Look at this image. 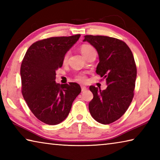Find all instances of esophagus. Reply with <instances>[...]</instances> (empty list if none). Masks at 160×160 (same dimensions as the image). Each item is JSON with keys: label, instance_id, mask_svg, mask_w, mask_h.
<instances>
[{"label": "esophagus", "instance_id": "1", "mask_svg": "<svg viewBox=\"0 0 160 160\" xmlns=\"http://www.w3.org/2000/svg\"><path fill=\"white\" fill-rule=\"evenodd\" d=\"M81 90H82V92L85 91V90H87V88L85 86L82 85V86H81Z\"/></svg>", "mask_w": 160, "mask_h": 160}]
</instances>
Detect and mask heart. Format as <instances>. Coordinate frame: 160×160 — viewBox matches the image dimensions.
<instances>
[{"mask_svg":"<svg viewBox=\"0 0 160 160\" xmlns=\"http://www.w3.org/2000/svg\"><path fill=\"white\" fill-rule=\"evenodd\" d=\"M80 51H81V53H82L83 55L87 58L90 53L94 52V51H95V49H94L92 46H91L90 44H82L80 46ZM68 57H69V53L66 52V53H65V55L63 56V63H67L68 60ZM75 80L78 81V82H84L86 81V76L83 74L77 75L76 76H75Z\"/></svg>","mask_w":160,"mask_h":160,"instance_id":"heart-1","label":"heart"}]
</instances>
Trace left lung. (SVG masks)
<instances>
[{
  "label": "left lung",
  "instance_id": "8db88e82",
  "mask_svg": "<svg viewBox=\"0 0 160 160\" xmlns=\"http://www.w3.org/2000/svg\"><path fill=\"white\" fill-rule=\"evenodd\" d=\"M84 37L83 42L90 43L98 52L96 72L108 85L104 90L90 87L94 97L89 103V110L97 122L112 123L125 113L133 98L137 75L133 55L128 46L116 38L99 35Z\"/></svg>",
  "mask_w": 160,
  "mask_h": 160
}]
</instances>
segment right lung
<instances>
[{
	"instance_id": "1",
	"label": "right lung",
	"mask_w": 160,
	"mask_h": 160,
	"mask_svg": "<svg viewBox=\"0 0 160 160\" xmlns=\"http://www.w3.org/2000/svg\"><path fill=\"white\" fill-rule=\"evenodd\" d=\"M80 37L39 40L29 47L22 61V94L33 114L46 124L56 125L65 120L81 92L78 83L61 85L55 81L56 70L63 66V56Z\"/></svg>"
}]
</instances>
